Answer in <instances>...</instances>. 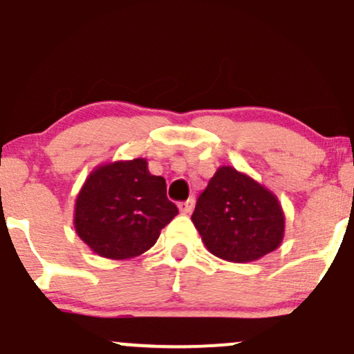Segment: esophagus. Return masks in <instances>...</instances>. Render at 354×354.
I'll return each instance as SVG.
<instances>
[{
  "mask_svg": "<svg viewBox=\"0 0 354 354\" xmlns=\"http://www.w3.org/2000/svg\"><path fill=\"white\" fill-rule=\"evenodd\" d=\"M193 207H195V200L188 198L187 202H181V203H180V212H181V214H183V215L192 214Z\"/></svg>",
  "mask_w": 354,
  "mask_h": 354,
  "instance_id": "obj_1",
  "label": "esophagus"
}]
</instances>
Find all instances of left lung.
Instances as JSON below:
<instances>
[{
  "mask_svg": "<svg viewBox=\"0 0 354 354\" xmlns=\"http://www.w3.org/2000/svg\"><path fill=\"white\" fill-rule=\"evenodd\" d=\"M192 221L208 251L225 261H256L283 241L285 215L277 196L230 166L215 171Z\"/></svg>",
  "mask_w": 354,
  "mask_h": 354,
  "instance_id": "1",
  "label": "left lung"
}]
</instances>
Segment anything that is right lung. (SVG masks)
<instances>
[{
    "instance_id": "1",
    "label": "right lung",
    "mask_w": 354,
    "mask_h": 354,
    "mask_svg": "<svg viewBox=\"0 0 354 354\" xmlns=\"http://www.w3.org/2000/svg\"><path fill=\"white\" fill-rule=\"evenodd\" d=\"M178 215L162 176L142 158L102 165L89 173L74 207V229L102 258L129 259L151 249Z\"/></svg>"
}]
</instances>
